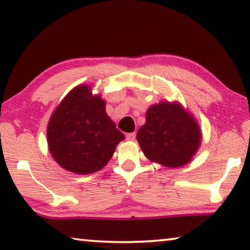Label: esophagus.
I'll return each mask as SVG.
<instances>
[{
    "instance_id": "esophagus-1",
    "label": "esophagus",
    "mask_w": 250,
    "mask_h": 250,
    "mask_svg": "<svg viewBox=\"0 0 250 250\" xmlns=\"http://www.w3.org/2000/svg\"><path fill=\"white\" fill-rule=\"evenodd\" d=\"M125 138H126V140H129V141H133L134 139H135V132L128 133V134L125 135Z\"/></svg>"
}]
</instances>
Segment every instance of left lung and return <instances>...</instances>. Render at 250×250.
<instances>
[{"label":"left lung","mask_w":250,"mask_h":250,"mask_svg":"<svg viewBox=\"0 0 250 250\" xmlns=\"http://www.w3.org/2000/svg\"><path fill=\"white\" fill-rule=\"evenodd\" d=\"M137 139L147 159L168 167L184 166L195 154L201 131L180 104L161 103L146 111Z\"/></svg>","instance_id":"8db88e82"}]
</instances>
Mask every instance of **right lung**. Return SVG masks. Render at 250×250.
I'll return each mask as SVG.
<instances>
[{"mask_svg": "<svg viewBox=\"0 0 250 250\" xmlns=\"http://www.w3.org/2000/svg\"><path fill=\"white\" fill-rule=\"evenodd\" d=\"M125 134L105 113L100 96L91 97L90 88L78 86L55 110L47 128L49 151L65 170L90 174L111 159Z\"/></svg>", "mask_w": 250, "mask_h": 250, "instance_id": "add662e5", "label": "right lung"}]
</instances>
